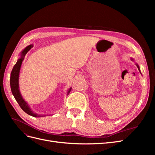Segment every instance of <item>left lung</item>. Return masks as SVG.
<instances>
[{"instance_id":"obj_1","label":"left lung","mask_w":155,"mask_h":155,"mask_svg":"<svg viewBox=\"0 0 155 155\" xmlns=\"http://www.w3.org/2000/svg\"><path fill=\"white\" fill-rule=\"evenodd\" d=\"M131 60H132V61H133V59L132 58V59H131ZM137 64V67H138V70H139V71H140V73H141V72H140V68H139V66H138V64Z\"/></svg>"}]
</instances>
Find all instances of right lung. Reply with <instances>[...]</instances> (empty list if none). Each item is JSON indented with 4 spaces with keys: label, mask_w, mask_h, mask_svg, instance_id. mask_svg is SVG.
Here are the masks:
<instances>
[{
    "label": "right lung",
    "mask_w": 155,
    "mask_h": 155,
    "mask_svg": "<svg viewBox=\"0 0 155 155\" xmlns=\"http://www.w3.org/2000/svg\"><path fill=\"white\" fill-rule=\"evenodd\" d=\"M32 47H33V45H30L29 46H28L27 47H26L22 51V52L21 54V58L19 59H18L16 64L14 65V67L12 69V71L11 72L10 87H11L12 92L13 94L14 97H15V99L17 101V103L21 107V109L24 110L26 113L34 117H42V116L43 115L37 114L35 113V112H33V110L30 109V107L28 106V105L27 103L22 98L19 91V87H18V77H19V72H20V69H21L22 63L25 59L26 54ZM71 89L72 88H70V89L68 91L67 94L70 93V91H71Z\"/></svg>",
    "instance_id": "obj_1"
}]
</instances>
